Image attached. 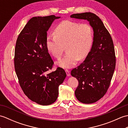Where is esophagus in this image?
Returning a JSON list of instances; mask_svg holds the SVG:
<instances>
[{
    "label": "esophagus",
    "mask_w": 128,
    "mask_h": 128,
    "mask_svg": "<svg viewBox=\"0 0 128 128\" xmlns=\"http://www.w3.org/2000/svg\"><path fill=\"white\" fill-rule=\"evenodd\" d=\"M65 71H66L68 76H70V72L69 71V70H65Z\"/></svg>",
    "instance_id": "obj_1"
}]
</instances>
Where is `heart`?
<instances>
[{
    "label": "heart",
    "mask_w": 128,
    "mask_h": 128,
    "mask_svg": "<svg viewBox=\"0 0 128 128\" xmlns=\"http://www.w3.org/2000/svg\"><path fill=\"white\" fill-rule=\"evenodd\" d=\"M53 34V37H46V47L52 55L58 59L66 47V54L56 62L58 66L64 69L71 68L79 59L86 57L93 42V31L87 24L65 20L56 26Z\"/></svg>",
    "instance_id": "1"
}]
</instances>
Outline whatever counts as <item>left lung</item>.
Listing matches in <instances>:
<instances>
[{"label": "left lung", "instance_id": "left-lung-1", "mask_svg": "<svg viewBox=\"0 0 128 128\" xmlns=\"http://www.w3.org/2000/svg\"><path fill=\"white\" fill-rule=\"evenodd\" d=\"M70 18L87 20L94 31L90 51L83 62L71 72L78 81L75 91L78 100L93 103L103 97L110 85L116 68L113 42L102 21L94 14H74Z\"/></svg>", "mask_w": 128, "mask_h": 128}]
</instances>
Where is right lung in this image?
I'll return each instance as SVG.
<instances>
[{
    "mask_svg": "<svg viewBox=\"0 0 128 128\" xmlns=\"http://www.w3.org/2000/svg\"><path fill=\"white\" fill-rule=\"evenodd\" d=\"M60 16L34 17L27 23L16 40L14 66L21 88L30 100L47 106L56 100L59 86L66 76L61 68L49 72L53 62L46 47L47 31Z\"/></svg>",
    "mask_w": 128,
    "mask_h": 128,
    "instance_id": "1",
    "label": "right lung"
}]
</instances>
